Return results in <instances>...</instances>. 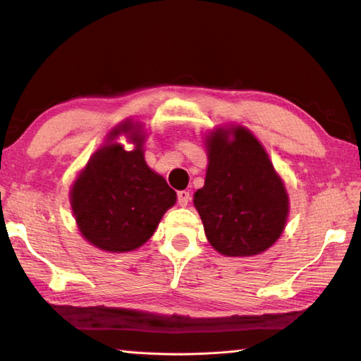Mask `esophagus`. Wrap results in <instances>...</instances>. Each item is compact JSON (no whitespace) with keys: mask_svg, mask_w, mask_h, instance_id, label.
I'll list each match as a JSON object with an SVG mask.
<instances>
[{"mask_svg":"<svg viewBox=\"0 0 361 361\" xmlns=\"http://www.w3.org/2000/svg\"><path fill=\"white\" fill-rule=\"evenodd\" d=\"M190 201V193L185 192V190H180L178 192V204L180 207H185Z\"/></svg>","mask_w":361,"mask_h":361,"instance_id":"1","label":"esophagus"}]
</instances>
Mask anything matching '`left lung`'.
Returning <instances> with one entry per match:
<instances>
[{
	"mask_svg": "<svg viewBox=\"0 0 361 361\" xmlns=\"http://www.w3.org/2000/svg\"><path fill=\"white\" fill-rule=\"evenodd\" d=\"M207 152L206 182L193 200L207 240L224 256L262 253L281 235L289 212L267 152L243 127L210 135Z\"/></svg>",
	"mask_w": 361,
	"mask_h": 361,
	"instance_id": "1",
	"label": "left lung"
}]
</instances>
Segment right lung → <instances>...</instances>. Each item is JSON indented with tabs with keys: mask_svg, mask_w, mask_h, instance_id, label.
I'll list each match as a JSON object with an SVG mask.
<instances>
[{
	"mask_svg": "<svg viewBox=\"0 0 361 361\" xmlns=\"http://www.w3.org/2000/svg\"><path fill=\"white\" fill-rule=\"evenodd\" d=\"M128 128L126 124L111 135ZM71 202L86 240L105 251L124 253L149 240L176 202V192L146 165L140 141L130 152L114 142L92 155L73 183Z\"/></svg>",
	"mask_w": 361,
	"mask_h": 361,
	"instance_id": "1",
	"label": "right lung"
}]
</instances>
